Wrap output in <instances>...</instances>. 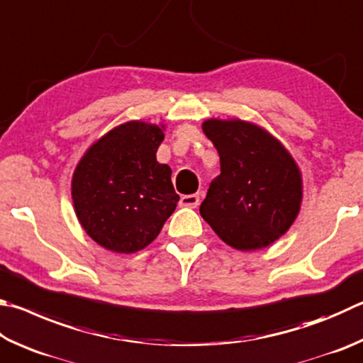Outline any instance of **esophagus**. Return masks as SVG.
I'll return each mask as SVG.
<instances>
[{"mask_svg":"<svg viewBox=\"0 0 363 363\" xmlns=\"http://www.w3.org/2000/svg\"><path fill=\"white\" fill-rule=\"evenodd\" d=\"M199 204H200V195L192 194V195H182L181 196V206L196 208Z\"/></svg>","mask_w":363,"mask_h":363,"instance_id":"34e87169","label":"esophagus"}]
</instances>
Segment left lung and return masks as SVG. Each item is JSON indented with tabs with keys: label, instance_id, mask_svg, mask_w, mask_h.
<instances>
[{
	"label": "left lung",
	"instance_id": "8db88e82",
	"mask_svg": "<svg viewBox=\"0 0 363 363\" xmlns=\"http://www.w3.org/2000/svg\"><path fill=\"white\" fill-rule=\"evenodd\" d=\"M201 128L220 157V174L209 184L201 217L235 249L269 246L298 216V164L281 141L252 122L209 118Z\"/></svg>",
	"mask_w": 363,
	"mask_h": 363
}]
</instances>
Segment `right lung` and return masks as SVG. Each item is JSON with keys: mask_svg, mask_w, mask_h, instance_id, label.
I'll use <instances>...</instances> for the list:
<instances>
[{"mask_svg": "<svg viewBox=\"0 0 363 363\" xmlns=\"http://www.w3.org/2000/svg\"><path fill=\"white\" fill-rule=\"evenodd\" d=\"M163 125L131 121L95 141L77 163L71 195L91 240L118 254H133L159 236L179 195L171 168L157 162Z\"/></svg>", "mask_w": 363, "mask_h": 363, "instance_id": "right-lung-1", "label": "right lung"}]
</instances>
